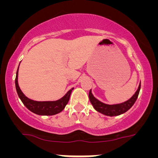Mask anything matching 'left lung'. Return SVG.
Returning <instances> with one entry per match:
<instances>
[{"mask_svg":"<svg viewBox=\"0 0 158 158\" xmlns=\"http://www.w3.org/2000/svg\"><path fill=\"white\" fill-rule=\"evenodd\" d=\"M140 89H141V84L139 85V87H138V90L136 91L135 95H134L130 99L125 102L118 105H106L101 102L98 101V99H96V98L93 96L91 90L89 91V100H90L91 103H92V105L93 106V107L95 108V109L97 110L98 112L102 113V114H104L108 116H117L119 115V114L126 112L128 109H130L132 107V106L135 104V101H136L137 98H138Z\"/></svg>","mask_w":158,"mask_h":158,"instance_id":"8db88e82","label":"left lung"}]
</instances>
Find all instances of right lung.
Wrapping results in <instances>:
<instances>
[{"instance_id": "add662e5", "label": "right lung", "mask_w": 158, "mask_h": 158, "mask_svg": "<svg viewBox=\"0 0 158 158\" xmlns=\"http://www.w3.org/2000/svg\"><path fill=\"white\" fill-rule=\"evenodd\" d=\"M19 68V67H18ZM17 76H18V69L17 71L15 79V85L17 92L18 94L19 98L22 101L25 106L27 108L32 112L35 113L40 115H53L58 114L60 111L64 109L65 106L67 105L69 100L70 94L73 89H70L69 92L64 95L62 98L54 102H36L33 100L29 99L27 97L23 95V92L20 90L17 82Z\"/></svg>"}]
</instances>
